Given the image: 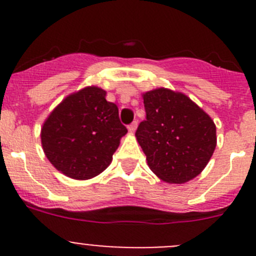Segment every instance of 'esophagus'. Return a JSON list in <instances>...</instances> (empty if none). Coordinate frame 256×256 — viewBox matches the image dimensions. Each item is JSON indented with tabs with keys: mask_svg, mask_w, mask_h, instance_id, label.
Here are the masks:
<instances>
[{
	"mask_svg": "<svg viewBox=\"0 0 256 256\" xmlns=\"http://www.w3.org/2000/svg\"><path fill=\"white\" fill-rule=\"evenodd\" d=\"M137 126H138V123L137 122H133V123H130V126H128V130H130V132H134L136 130H137Z\"/></svg>",
	"mask_w": 256,
	"mask_h": 256,
	"instance_id": "obj_1",
	"label": "esophagus"
}]
</instances>
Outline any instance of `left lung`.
Returning <instances> with one entry per match:
<instances>
[{"label":"left lung","mask_w":256,"mask_h":256,"mask_svg":"<svg viewBox=\"0 0 256 256\" xmlns=\"http://www.w3.org/2000/svg\"><path fill=\"white\" fill-rule=\"evenodd\" d=\"M146 119L136 130L151 170L169 183L202 172L216 146V124L186 94L158 88L144 94Z\"/></svg>","instance_id":"left-lung-1"}]
</instances>
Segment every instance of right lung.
<instances>
[{"label":"right lung","mask_w":256,"mask_h":256,"mask_svg":"<svg viewBox=\"0 0 256 256\" xmlns=\"http://www.w3.org/2000/svg\"><path fill=\"white\" fill-rule=\"evenodd\" d=\"M98 87L65 98L44 122L40 140L47 159L74 180H90L105 170L120 138L128 132L119 110Z\"/></svg>","instance_id":"add662e5"}]
</instances>
